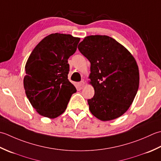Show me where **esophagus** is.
Returning <instances> with one entry per match:
<instances>
[{"instance_id":"esophagus-1","label":"esophagus","mask_w":161,"mask_h":161,"mask_svg":"<svg viewBox=\"0 0 161 161\" xmlns=\"http://www.w3.org/2000/svg\"><path fill=\"white\" fill-rule=\"evenodd\" d=\"M79 85L80 86V87H83L85 86V82L83 80L80 81L79 83Z\"/></svg>"}]
</instances>
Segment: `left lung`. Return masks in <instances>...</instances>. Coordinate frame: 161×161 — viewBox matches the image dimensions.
Segmentation results:
<instances>
[{
	"label": "left lung",
	"mask_w": 161,
	"mask_h": 161,
	"mask_svg": "<svg viewBox=\"0 0 161 161\" xmlns=\"http://www.w3.org/2000/svg\"><path fill=\"white\" fill-rule=\"evenodd\" d=\"M78 49L90 62L89 83L94 96L88 99L91 113L110 121L125 113L139 87L138 66L128 49L107 35L85 37Z\"/></svg>",
	"instance_id": "left-lung-1"
}]
</instances>
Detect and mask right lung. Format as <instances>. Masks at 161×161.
<instances>
[{
	"mask_svg": "<svg viewBox=\"0 0 161 161\" xmlns=\"http://www.w3.org/2000/svg\"><path fill=\"white\" fill-rule=\"evenodd\" d=\"M79 37L53 33L36 46L25 66L24 87L32 106L42 116L54 119L63 113L76 87L68 80V59Z\"/></svg>",
	"mask_w": 161,
	"mask_h": 161,
	"instance_id": "1",
	"label": "right lung"
}]
</instances>
